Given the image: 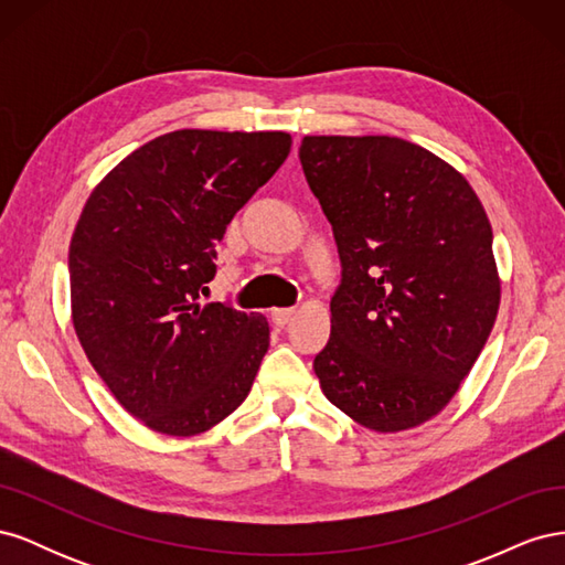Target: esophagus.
Here are the masks:
<instances>
[{"instance_id": "obj_1", "label": "esophagus", "mask_w": 565, "mask_h": 565, "mask_svg": "<svg viewBox=\"0 0 565 565\" xmlns=\"http://www.w3.org/2000/svg\"><path fill=\"white\" fill-rule=\"evenodd\" d=\"M295 316H297V311H295V309H273V313H270L273 322H276L278 328H285V324L292 322V320H295Z\"/></svg>"}]
</instances>
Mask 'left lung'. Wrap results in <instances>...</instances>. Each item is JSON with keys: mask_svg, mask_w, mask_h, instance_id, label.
<instances>
[{"mask_svg": "<svg viewBox=\"0 0 565 565\" xmlns=\"http://www.w3.org/2000/svg\"><path fill=\"white\" fill-rule=\"evenodd\" d=\"M299 160L341 264L320 388L372 431L413 429L450 403L498 318L483 204L396 136H303Z\"/></svg>", "mask_w": 565, "mask_h": 565, "instance_id": "left-lung-1", "label": "left lung"}]
</instances>
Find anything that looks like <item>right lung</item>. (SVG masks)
Masks as SVG:
<instances>
[{"mask_svg":"<svg viewBox=\"0 0 565 565\" xmlns=\"http://www.w3.org/2000/svg\"><path fill=\"white\" fill-rule=\"evenodd\" d=\"M285 131L181 129L100 181L73 233V322L100 380L152 431L195 436L241 405L268 351L262 313L200 295L231 218L278 172Z\"/></svg>","mask_w":565,"mask_h":565,"instance_id":"right-lung-1","label":"right lung"}]
</instances>
